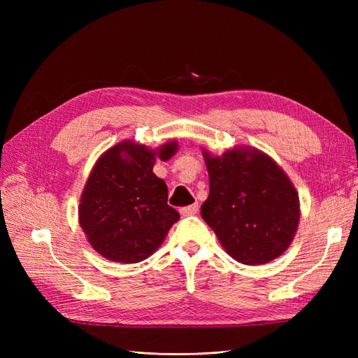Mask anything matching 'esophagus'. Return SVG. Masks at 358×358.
<instances>
[{
    "label": "esophagus",
    "instance_id": "1",
    "mask_svg": "<svg viewBox=\"0 0 358 358\" xmlns=\"http://www.w3.org/2000/svg\"><path fill=\"white\" fill-rule=\"evenodd\" d=\"M180 215L183 216H191V215H196L199 212V203H194L189 206H185V208H180L179 209Z\"/></svg>",
    "mask_w": 358,
    "mask_h": 358
}]
</instances>
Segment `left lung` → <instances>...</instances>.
Masks as SVG:
<instances>
[{"instance_id":"1","label":"left lung","mask_w":358,"mask_h":358,"mask_svg":"<svg viewBox=\"0 0 358 358\" xmlns=\"http://www.w3.org/2000/svg\"><path fill=\"white\" fill-rule=\"evenodd\" d=\"M209 197L201 218L236 262L258 266L289 246L300 218L299 196L276 162L257 149L204 152Z\"/></svg>"}]
</instances>
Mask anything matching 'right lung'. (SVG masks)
<instances>
[{
  "instance_id": "obj_1",
  "label": "right lung",
  "mask_w": 358,
  "mask_h": 358,
  "mask_svg": "<svg viewBox=\"0 0 358 358\" xmlns=\"http://www.w3.org/2000/svg\"><path fill=\"white\" fill-rule=\"evenodd\" d=\"M176 143L158 150L170 158ZM155 152L122 142L100 157L86 182L79 221L96 252L117 263L146 259L164 241L179 213L167 204L166 182L152 171Z\"/></svg>"
}]
</instances>
